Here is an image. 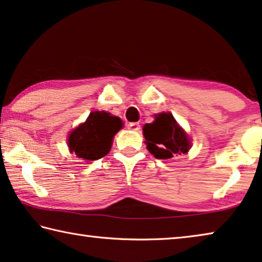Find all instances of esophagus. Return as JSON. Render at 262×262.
<instances>
[{
  "label": "esophagus",
  "instance_id": "esophagus-1",
  "mask_svg": "<svg viewBox=\"0 0 262 262\" xmlns=\"http://www.w3.org/2000/svg\"><path fill=\"white\" fill-rule=\"evenodd\" d=\"M127 128H130V130H134V131H138L140 128V125H139V123L132 122V123L127 124Z\"/></svg>",
  "mask_w": 262,
  "mask_h": 262
}]
</instances>
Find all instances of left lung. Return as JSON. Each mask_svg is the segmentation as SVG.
<instances>
[{"instance_id": "1", "label": "left lung", "mask_w": 262, "mask_h": 262, "mask_svg": "<svg viewBox=\"0 0 262 262\" xmlns=\"http://www.w3.org/2000/svg\"><path fill=\"white\" fill-rule=\"evenodd\" d=\"M147 150L157 159H170L176 155H185L190 150V139L177 124L171 114H159L151 124L143 128Z\"/></svg>"}]
</instances>
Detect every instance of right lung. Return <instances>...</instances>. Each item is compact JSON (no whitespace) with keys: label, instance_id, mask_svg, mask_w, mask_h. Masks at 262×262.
I'll use <instances>...</instances> for the list:
<instances>
[{"label":"right lung","instance_id":"obj_1","mask_svg":"<svg viewBox=\"0 0 262 262\" xmlns=\"http://www.w3.org/2000/svg\"><path fill=\"white\" fill-rule=\"evenodd\" d=\"M122 126V120L116 116L105 111L91 112L86 122L71 132L68 145L78 158L88 162L100 159L108 154L114 136Z\"/></svg>","mask_w":262,"mask_h":262}]
</instances>
